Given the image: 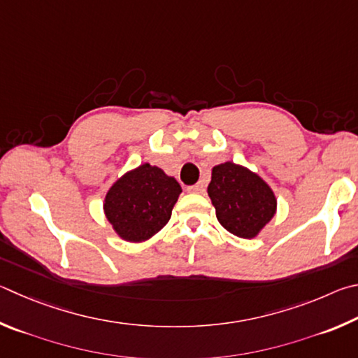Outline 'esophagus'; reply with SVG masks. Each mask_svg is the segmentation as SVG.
I'll return each mask as SVG.
<instances>
[{
	"label": "esophagus",
	"instance_id": "esophagus-1",
	"mask_svg": "<svg viewBox=\"0 0 358 358\" xmlns=\"http://www.w3.org/2000/svg\"><path fill=\"white\" fill-rule=\"evenodd\" d=\"M187 190H189L190 193H204V184L203 182H198L196 185L187 187Z\"/></svg>",
	"mask_w": 358,
	"mask_h": 358
}]
</instances>
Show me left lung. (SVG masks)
Masks as SVG:
<instances>
[{
    "label": "left lung",
    "mask_w": 358,
    "mask_h": 358,
    "mask_svg": "<svg viewBox=\"0 0 358 358\" xmlns=\"http://www.w3.org/2000/svg\"><path fill=\"white\" fill-rule=\"evenodd\" d=\"M208 195L217 220L241 239H255L277 214V196L264 179L247 166L224 162L212 168Z\"/></svg>",
    "instance_id": "1"
}]
</instances>
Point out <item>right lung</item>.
Wrapping results in <instances>:
<instances>
[{
    "label": "right lung",
    "instance_id": "right-lung-1",
    "mask_svg": "<svg viewBox=\"0 0 358 358\" xmlns=\"http://www.w3.org/2000/svg\"><path fill=\"white\" fill-rule=\"evenodd\" d=\"M180 193L182 189L173 176L150 163H141L110 187L103 214L122 241L146 242L169 222Z\"/></svg>",
    "mask_w": 358,
    "mask_h": 358
}]
</instances>
